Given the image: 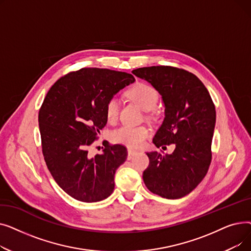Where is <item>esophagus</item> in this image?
<instances>
[{
    "mask_svg": "<svg viewBox=\"0 0 251 251\" xmlns=\"http://www.w3.org/2000/svg\"><path fill=\"white\" fill-rule=\"evenodd\" d=\"M136 153H137V151H134V150H131V149H128V155H127V159H128V160H131V159H132V157H133Z\"/></svg>",
    "mask_w": 251,
    "mask_h": 251,
    "instance_id": "1",
    "label": "esophagus"
}]
</instances>
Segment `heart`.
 <instances>
[{
    "label": "heart",
    "instance_id": "heart-1",
    "mask_svg": "<svg viewBox=\"0 0 251 251\" xmlns=\"http://www.w3.org/2000/svg\"><path fill=\"white\" fill-rule=\"evenodd\" d=\"M127 96L140 109L146 112L153 110L157 100H159V94H157L155 88L143 82H138L131 87L127 91ZM119 108H120V100L118 98L113 97L107 101V104H105V117H107L108 121H116L119 114ZM149 135L150 131L147 127L124 125L113 131L112 138L117 143L123 144V146L128 148L136 149L143 146Z\"/></svg>",
    "mask_w": 251,
    "mask_h": 251
}]
</instances>
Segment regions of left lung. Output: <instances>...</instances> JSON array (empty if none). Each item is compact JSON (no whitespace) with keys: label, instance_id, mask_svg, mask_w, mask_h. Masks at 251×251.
<instances>
[{"label":"left lung","instance_id":"1","mask_svg":"<svg viewBox=\"0 0 251 251\" xmlns=\"http://www.w3.org/2000/svg\"><path fill=\"white\" fill-rule=\"evenodd\" d=\"M132 73L162 96L164 121L152 139L159 149L175 143L171 154L147 152L143 172L148 189L168 200L189 194L205 177L212 161L216 109L206 87L194 74L170 66L138 68Z\"/></svg>","mask_w":251,"mask_h":251}]
</instances>
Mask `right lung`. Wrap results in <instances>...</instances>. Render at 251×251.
Instances as JSON below:
<instances>
[{"instance_id":"obj_1","label":"right lung","mask_w":251,"mask_h":251,"mask_svg":"<svg viewBox=\"0 0 251 251\" xmlns=\"http://www.w3.org/2000/svg\"><path fill=\"white\" fill-rule=\"evenodd\" d=\"M134 81L129 73L83 68L60 78L44 100L38 124L46 164L58 185L79 201H100L114 191L126 148L114 144L95 156L88 149L107 124V101Z\"/></svg>"}]
</instances>
